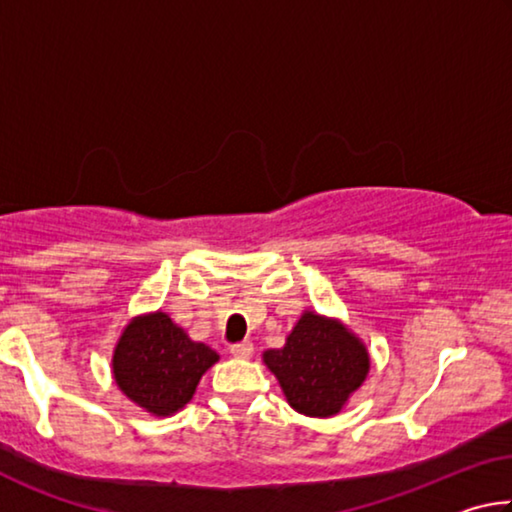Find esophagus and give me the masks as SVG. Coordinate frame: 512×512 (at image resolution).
Returning a JSON list of instances; mask_svg holds the SVG:
<instances>
[{"instance_id":"1","label":"esophagus","mask_w":512,"mask_h":512,"mask_svg":"<svg viewBox=\"0 0 512 512\" xmlns=\"http://www.w3.org/2000/svg\"><path fill=\"white\" fill-rule=\"evenodd\" d=\"M253 343L250 341H241V343H235V345H230V352H232V357H237V359H250L253 357Z\"/></svg>"}]
</instances>
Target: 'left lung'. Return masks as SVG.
<instances>
[{
	"label": "left lung",
	"instance_id": "obj_1",
	"mask_svg": "<svg viewBox=\"0 0 512 512\" xmlns=\"http://www.w3.org/2000/svg\"><path fill=\"white\" fill-rule=\"evenodd\" d=\"M264 363L293 409L311 418L339 413L370 368L366 345L339 320L314 311L302 314L284 348L264 352Z\"/></svg>",
	"mask_w": 512,
	"mask_h": 512
}]
</instances>
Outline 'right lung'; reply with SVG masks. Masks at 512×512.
<instances>
[{
	"label": "right lung",
	"mask_w": 512,
	"mask_h": 512,
	"mask_svg": "<svg viewBox=\"0 0 512 512\" xmlns=\"http://www.w3.org/2000/svg\"><path fill=\"white\" fill-rule=\"evenodd\" d=\"M219 361L205 343H194L173 320L158 314L135 318L112 357L117 386L155 415H171L192 400L203 372Z\"/></svg>",
	"instance_id": "obj_1"
}]
</instances>
